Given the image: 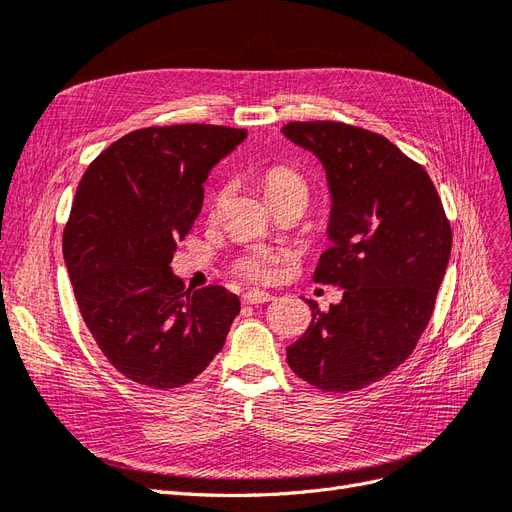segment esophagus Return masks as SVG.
Masks as SVG:
<instances>
[{"instance_id":"esophagus-1","label":"esophagus","mask_w":512,"mask_h":512,"mask_svg":"<svg viewBox=\"0 0 512 512\" xmlns=\"http://www.w3.org/2000/svg\"><path fill=\"white\" fill-rule=\"evenodd\" d=\"M270 300H272V294H268V291H257V289L246 291V294L242 296L244 304H264Z\"/></svg>"}]
</instances>
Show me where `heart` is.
<instances>
[{
  "label": "heart",
  "mask_w": 512,
  "mask_h": 512,
  "mask_svg": "<svg viewBox=\"0 0 512 512\" xmlns=\"http://www.w3.org/2000/svg\"><path fill=\"white\" fill-rule=\"evenodd\" d=\"M264 191H266L268 199L287 195V193H304L306 195V184L294 169L270 167L264 173ZM283 257H285L283 251H253V253H248L238 259L236 270L242 276H246V279L264 283L272 276L276 261Z\"/></svg>",
  "instance_id": "b5f03b06"
}]
</instances>
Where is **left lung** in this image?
Returning <instances> with one entry per match:
<instances>
[{
  "label": "left lung",
  "instance_id": "left-lung-1",
  "mask_svg": "<svg viewBox=\"0 0 512 512\" xmlns=\"http://www.w3.org/2000/svg\"><path fill=\"white\" fill-rule=\"evenodd\" d=\"M283 135L326 171L330 248L313 279L343 287L328 313L306 300L311 326L287 362L319 390H358L414 352L450 259V223L427 171L386 137L341 122H291Z\"/></svg>",
  "mask_w": 512,
  "mask_h": 512
}]
</instances>
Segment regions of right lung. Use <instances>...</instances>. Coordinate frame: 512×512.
Wrapping results in <instances>:
<instances>
[{
    "mask_svg": "<svg viewBox=\"0 0 512 512\" xmlns=\"http://www.w3.org/2000/svg\"><path fill=\"white\" fill-rule=\"evenodd\" d=\"M244 139V128L210 124L141 128L79 182L64 229L68 276L100 352L137 384L193 382L240 313L221 285L186 291L171 261L201 212L203 182Z\"/></svg>",
    "mask_w": 512,
    "mask_h": 512,
    "instance_id": "1",
    "label": "right lung"
}]
</instances>
